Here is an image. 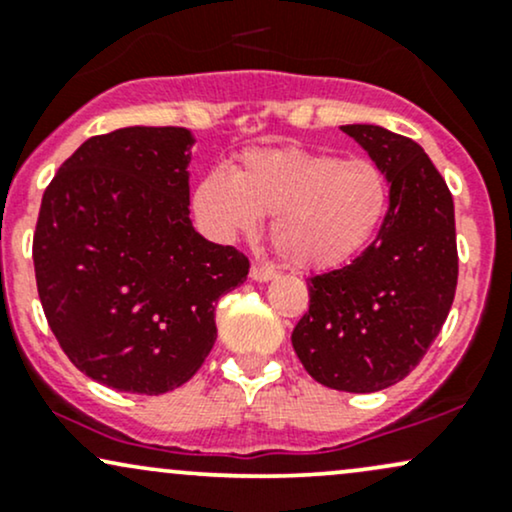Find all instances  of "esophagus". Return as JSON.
<instances>
[{"label":"esophagus","instance_id":"obj_1","mask_svg":"<svg viewBox=\"0 0 512 512\" xmlns=\"http://www.w3.org/2000/svg\"><path fill=\"white\" fill-rule=\"evenodd\" d=\"M274 269L272 267H267V264H252V269H250V276H252V281H269V279H274Z\"/></svg>","mask_w":512,"mask_h":512}]
</instances>
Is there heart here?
Returning a JSON list of instances; mask_svg holds the SVG:
<instances>
[{
	"instance_id": "heart-1",
	"label": "heart",
	"mask_w": 512,
	"mask_h": 512,
	"mask_svg": "<svg viewBox=\"0 0 512 512\" xmlns=\"http://www.w3.org/2000/svg\"><path fill=\"white\" fill-rule=\"evenodd\" d=\"M390 182L370 158H337L301 146L250 149L231 175L209 173L195 211L211 236L252 233L274 216L272 240L298 269H332L356 257L378 233Z\"/></svg>"
}]
</instances>
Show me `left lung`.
<instances>
[{
  "instance_id": "left-lung-1",
  "label": "left lung",
  "mask_w": 512,
  "mask_h": 512,
  "mask_svg": "<svg viewBox=\"0 0 512 512\" xmlns=\"http://www.w3.org/2000/svg\"><path fill=\"white\" fill-rule=\"evenodd\" d=\"M390 182L378 236L354 262L308 279L310 308L291 344L320 385L378 392L419 366L457 289L455 204L443 175L409 137L344 125Z\"/></svg>"
}]
</instances>
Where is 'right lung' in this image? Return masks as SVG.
Wrapping results in <instances>:
<instances>
[{"label":"right lung","mask_w":512,"mask_h":512,"mask_svg":"<svg viewBox=\"0 0 512 512\" xmlns=\"http://www.w3.org/2000/svg\"><path fill=\"white\" fill-rule=\"evenodd\" d=\"M185 127H125L86 139L43 192L35 284L52 334L81 373L163 395L202 368L216 301L250 260L190 221Z\"/></svg>","instance_id":"right-lung-1"}]
</instances>
